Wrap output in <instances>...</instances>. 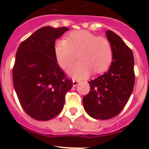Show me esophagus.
Returning <instances> with one entry per match:
<instances>
[{
  "label": "esophagus",
  "mask_w": 149,
  "mask_h": 149,
  "mask_svg": "<svg viewBox=\"0 0 149 149\" xmlns=\"http://www.w3.org/2000/svg\"><path fill=\"white\" fill-rule=\"evenodd\" d=\"M72 84H73V86H76L77 84H79V81H77V80H73V81H72Z\"/></svg>",
  "instance_id": "1"
}]
</instances>
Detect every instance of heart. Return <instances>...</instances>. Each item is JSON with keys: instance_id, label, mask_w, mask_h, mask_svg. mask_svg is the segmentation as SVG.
<instances>
[{"instance_id": "obj_1", "label": "heart", "mask_w": 149, "mask_h": 149, "mask_svg": "<svg viewBox=\"0 0 149 149\" xmlns=\"http://www.w3.org/2000/svg\"><path fill=\"white\" fill-rule=\"evenodd\" d=\"M55 57L63 68H68L77 58L79 60L68 69V74L76 79L87 77L94 72L106 71L113 60V48L105 38L98 37L86 30L71 33L66 39H59L54 45Z\"/></svg>"}]
</instances>
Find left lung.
Instances as JSON below:
<instances>
[{
	"mask_svg": "<svg viewBox=\"0 0 149 149\" xmlns=\"http://www.w3.org/2000/svg\"><path fill=\"white\" fill-rule=\"evenodd\" d=\"M106 36L113 48V62L107 72L89 81L90 91L83 98L86 113L101 120L111 119L123 110L135 81L131 49L111 30H107Z\"/></svg>",
	"mask_w": 149,
	"mask_h": 149,
	"instance_id": "8db88e82",
	"label": "left lung"
}]
</instances>
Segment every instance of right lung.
Segmentation results:
<instances>
[{"label":"right lung","mask_w":149,"mask_h":149,"mask_svg":"<svg viewBox=\"0 0 149 149\" xmlns=\"http://www.w3.org/2000/svg\"><path fill=\"white\" fill-rule=\"evenodd\" d=\"M69 29L48 26L36 31L17 50L13 86L24 110L33 119L48 121L62 111L73 84L59 67L55 41Z\"/></svg>","instance_id":"obj_1"}]
</instances>
